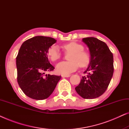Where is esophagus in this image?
Segmentation results:
<instances>
[{
  "label": "esophagus",
  "instance_id": "1",
  "mask_svg": "<svg viewBox=\"0 0 129 129\" xmlns=\"http://www.w3.org/2000/svg\"><path fill=\"white\" fill-rule=\"evenodd\" d=\"M70 76V75H63V74L61 75V77H69Z\"/></svg>",
  "mask_w": 129,
  "mask_h": 129
}]
</instances>
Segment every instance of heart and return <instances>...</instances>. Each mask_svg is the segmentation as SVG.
Instances as JSON below:
<instances>
[{
  "mask_svg": "<svg viewBox=\"0 0 129 129\" xmlns=\"http://www.w3.org/2000/svg\"><path fill=\"white\" fill-rule=\"evenodd\" d=\"M66 53H71L69 56V61H61L56 65V70L58 73L68 75L75 72L81 67L87 66L90 61V56L87 52H84V47L76 42H70L63 46ZM47 55L53 61L59 60L61 57V53L56 46H52L48 49Z\"/></svg>",
  "mask_w": 129,
  "mask_h": 129,
  "instance_id": "1",
  "label": "heart"
}]
</instances>
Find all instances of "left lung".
<instances>
[{
	"mask_svg": "<svg viewBox=\"0 0 129 129\" xmlns=\"http://www.w3.org/2000/svg\"><path fill=\"white\" fill-rule=\"evenodd\" d=\"M90 54V61L80 83L75 87L79 95L86 99L98 98L106 90L113 75V56L105 42L93 37L83 38Z\"/></svg>",
	"mask_w": 129,
	"mask_h": 129,
	"instance_id": "8db88e82",
	"label": "left lung"
}]
</instances>
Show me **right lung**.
Instances as JSON below:
<instances>
[{
  "instance_id": "1",
  "label": "right lung",
  "mask_w": 129,
  "mask_h": 129,
  "mask_svg": "<svg viewBox=\"0 0 129 129\" xmlns=\"http://www.w3.org/2000/svg\"><path fill=\"white\" fill-rule=\"evenodd\" d=\"M57 40L50 37L35 36L24 42L16 57L17 82L26 96L43 100L52 94L60 76L45 75L53 70L47 51Z\"/></svg>"
}]
</instances>
